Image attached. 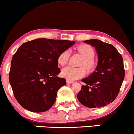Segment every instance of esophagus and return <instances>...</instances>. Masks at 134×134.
Wrapping results in <instances>:
<instances>
[{"label":"esophagus","mask_w":134,"mask_h":134,"mask_svg":"<svg viewBox=\"0 0 134 134\" xmlns=\"http://www.w3.org/2000/svg\"><path fill=\"white\" fill-rule=\"evenodd\" d=\"M66 82H67V84H72V83H73L74 81H70V80H66Z\"/></svg>","instance_id":"obj_1"}]
</instances>
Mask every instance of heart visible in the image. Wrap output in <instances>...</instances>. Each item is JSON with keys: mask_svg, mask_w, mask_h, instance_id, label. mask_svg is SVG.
I'll list each match as a JSON object with an SVG mask.
<instances>
[{"mask_svg": "<svg viewBox=\"0 0 134 134\" xmlns=\"http://www.w3.org/2000/svg\"><path fill=\"white\" fill-rule=\"evenodd\" d=\"M77 51L84 57L81 66L82 67L75 68L71 66H67L62 69L61 75L68 80L74 81L81 78L86 74V67L89 71L94 70L96 67V63L94 59V51L91 47L88 44H81L76 48ZM70 57V52L67 49L63 51L59 54L57 58L58 63L60 65L66 64ZM83 66L85 67H83Z\"/></svg>", "mask_w": 134, "mask_h": 134, "instance_id": "b5f03b06", "label": "heart"}]
</instances>
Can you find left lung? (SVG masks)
Listing matches in <instances>:
<instances>
[{
    "label": "left lung",
    "instance_id": "obj_1",
    "mask_svg": "<svg viewBox=\"0 0 134 134\" xmlns=\"http://www.w3.org/2000/svg\"><path fill=\"white\" fill-rule=\"evenodd\" d=\"M84 42L95 47L98 63L95 71L82 80L86 85H82L77 98L90 108L105 106L118 96L124 79L122 57L113 45L99 40Z\"/></svg>",
    "mask_w": 134,
    "mask_h": 134
}]
</instances>
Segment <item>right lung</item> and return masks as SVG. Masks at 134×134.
<instances>
[{"label":"right lung","instance_id":"obj_1","mask_svg":"<svg viewBox=\"0 0 134 134\" xmlns=\"http://www.w3.org/2000/svg\"><path fill=\"white\" fill-rule=\"evenodd\" d=\"M74 41L38 38L23 43L14 54L9 82L14 96L24 109L34 113L49 110L66 80L60 72L57 58Z\"/></svg>","mask_w":134,"mask_h":134}]
</instances>
